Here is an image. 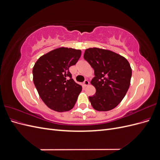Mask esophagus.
<instances>
[{
  "label": "esophagus",
  "instance_id": "obj_1",
  "mask_svg": "<svg viewBox=\"0 0 160 160\" xmlns=\"http://www.w3.org/2000/svg\"><path fill=\"white\" fill-rule=\"evenodd\" d=\"M89 84V81L88 80H85L84 81V82H83V85L84 86H88V85Z\"/></svg>",
  "mask_w": 160,
  "mask_h": 160
}]
</instances>
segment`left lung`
I'll list each match as a JSON object with an SVG mask.
<instances>
[{
    "label": "left lung",
    "instance_id": "left-lung-1",
    "mask_svg": "<svg viewBox=\"0 0 160 160\" xmlns=\"http://www.w3.org/2000/svg\"><path fill=\"white\" fill-rule=\"evenodd\" d=\"M83 57L94 69L91 83L96 93L89 97L92 107L99 111L113 109L129 88L132 71L129 62L117 53L99 48L86 49Z\"/></svg>",
    "mask_w": 160,
    "mask_h": 160
}]
</instances>
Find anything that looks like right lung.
I'll return each mask as SVG.
<instances>
[{"label": "right lung", "mask_w": 160, "mask_h": 160, "mask_svg": "<svg viewBox=\"0 0 160 160\" xmlns=\"http://www.w3.org/2000/svg\"><path fill=\"white\" fill-rule=\"evenodd\" d=\"M81 50L61 47L42 55L32 69L33 82L40 98L57 112L71 110L82 87L72 79L69 67L78 61Z\"/></svg>", "instance_id": "add662e5"}]
</instances>
